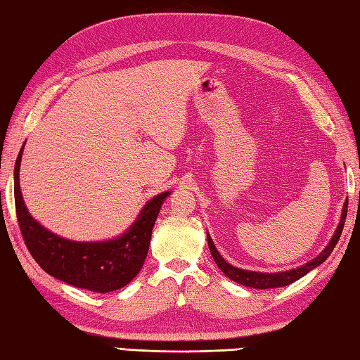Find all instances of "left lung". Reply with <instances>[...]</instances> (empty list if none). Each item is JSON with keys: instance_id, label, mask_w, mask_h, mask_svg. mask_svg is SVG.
Segmentation results:
<instances>
[{"instance_id": "1", "label": "left lung", "mask_w": 360, "mask_h": 360, "mask_svg": "<svg viewBox=\"0 0 360 360\" xmlns=\"http://www.w3.org/2000/svg\"><path fill=\"white\" fill-rule=\"evenodd\" d=\"M347 213H348V202H345L340 224H338L335 233H334V236H332V240L329 241L326 249H324L320 255L315 257V259L311 262L304 264V266H300L296 269H290V271H283V273H255V271H246V269H240V268L232 266V264H229L226 260H224L222 257L219 255L218 250H216L212 238H210V235H207L208 248H210V252H212L216 264H218L219 269L229 277V279L238 282L244 287L259 288V290L287 287V285H290V283H293L295 281L301 279V277L306 276L309 271L316 268L318 264H321L324 260L328 259L332 250H334L335 244L338 243V240H340L342 230H343V226H345V219H347Z\"/></svg>"}]
</instances>
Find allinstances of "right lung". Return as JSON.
I'll return each mask as SVG.
<instances>
[{
	"label": "right lung",
	"mask_w": 360,
	"mask_h": 360,
	"mask_svg": "<svg viewBox=\"0 0 360 360\" xmlns=\"http://www.w3.org/2000/svg\"><path fill=\"white\" fill-rule=\"evenodd\" d=\"M23 147L13 171V198L20 232L32 259L45 273L77 288L108 293L125 287L144 264L155 221L169 193H162L148 202L138 221L120 238L103 243L64 240L34 221L25 207L18 185Z\"/></svg>",
	"instance_id": "1"
}]
</instances>
